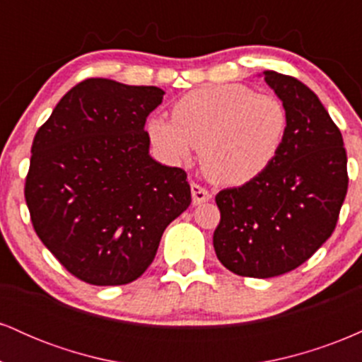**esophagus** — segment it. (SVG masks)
<instances>
[{
    "label": "esophagus",
    "mask_w": 362,
    "mask_h": 362,
    "mask_svg": "<svg viewBox=\"0 0 362 362\" xmlns=\"http://www.w3.org/2000/svg\"><path fill=\"white\" fill-rule=\"evenodd\" d=\"M190 190H192V202H194V206H199V204H202V202L211 201V197H213V195H211V192L206 189V187L195 184V182H192V184H190Z\"/></svg>",
    "instance_id": "1"
}]
</instances>
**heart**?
I'll return each instance as SVG.
<instances>
[{"mask_svg":"<svg viewBox=\"0 0 362 362\" xmlns=\"http://www.w3.org/2000/svg\"><path fill=\"white\" fill-rule=\"evenodd\" d=\"M288 126L279 98L224 83L189 91L173 105L172 120L153 117L146 129L163 160L182 163L201 148L202 170L211 180L242 185L271 167Z\"/></svg>","mask_w":362,"mask_h":362,"instance_id":"1","label":"heart"}]
</instances>
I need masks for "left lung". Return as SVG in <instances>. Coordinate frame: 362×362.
<instances>
[{
	"instance_id": "8db88e82",
	"label": "left lung",
	"mask_w": 362,
	"mask_h": 362,
	"mask_svg": "<svg viewBox=\"0 0 362 362\" xmlns=\"http://www.w3.org/2000/svg\"><path fill=\"white\" fill-rule=\"evenodd\" d=\"M289 115L271 167L216 195V255L228 271L267 279L300 267L334 233L347 194V153L317 95L296 78L265 71Z\"/></svg>"
}]
</instances>
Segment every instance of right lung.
Listing matches in <instances>:
<instances>
[{"mask_svg":"<svg viewBox=\"0 0 362 362\" xmlns=\"http://www.w3.org/2000/svg\"><path fill=\"white\" fill-rule=\"evenodd\" d=\"M163 95L156 86L88 78L37 131L25 178L32 224L83 282L138 279L165 228L192 201L184 170L149 156L144 124Z\"/></svg>","mask_w":362,"mask_h":362,"instance_id":"obj_1","label":"right lung"}]
</instances>
